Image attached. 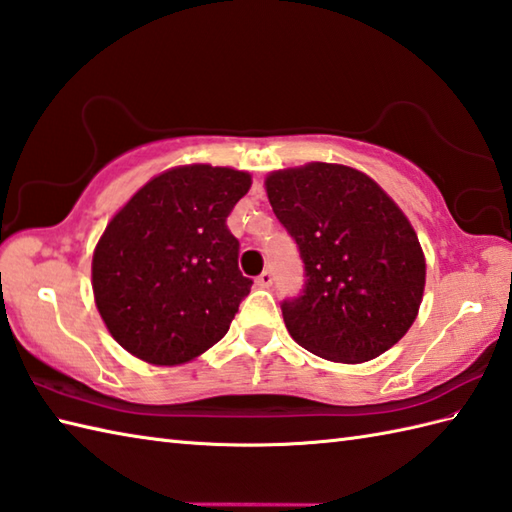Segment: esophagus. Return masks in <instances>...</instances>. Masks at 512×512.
<instances>
[{
	"mask_svg": "<svg viewBox=\"0 0 512 512\" xmlns=\"http://www.w3.org/2000/svg\"><path fill=\"white\" fill-rule=\"evenodd\" d=\"M273 281H275L273 270H264V273L257 277V286L259 288H270V286H273Z\"/></svg>",
	"mask_w": 512,
	"mask_h": 512,
	"instance_id": "esophagus-1",
	"label": "esophagus"
}]
</instances>
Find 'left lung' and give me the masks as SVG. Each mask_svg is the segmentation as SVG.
I'll use <instances>...</instances> for the list:
<instances>
[{
    "label": "left lung",
    "mask_w": 512,
    "mask_h": 512,
    "mask_svg": "<svg viewBox=\"0 0 512 512\" xmlns=\"http://www.w3.org/2000/svg\"><path fill=\"white\" fill-rule=\"evenodd\" d=\"M266 191L303 259V290L281 301L292 339L336 363L372 361L396 345L424 290V255L405 213L365 173L328 162L270 173Z\"/></svg>",
    "instance_id": "obj_1"
}]
</instances>
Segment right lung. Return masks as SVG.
I'll return each instance as SVG.
<instances>
[{"mask_svg":"<svg viewBox=\"0 0 512 512\" xmlns=\"http://www.w3.org/2000/svg\"><path fill=\"white\" fill-rule=\"evenodd\" d=\"M248 189L244 171L178 167L147 182L107 224L92 288L107 330L127 352L180 365L228 332L253 286L226 226Z\"/></svg>","mask_w":512,"mask_h":512,"instance_id":"obj_1","label":"right lung"}]
</instances>
